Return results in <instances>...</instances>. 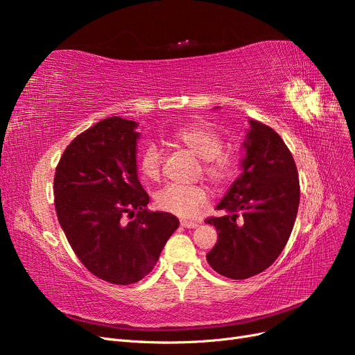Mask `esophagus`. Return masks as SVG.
Returning <instances> with one entry per match:
<instances>
[{"mask_svg": "<svg viewBox=\"0 0 355 355\" xmlns=\"http://www.w3.org/2000/svg\"><path fill=\"white\" fill-rule=\"evenodd\" d=\"M180 225L184 228H197L198 222H192V220H180Z\"/></svg>", "mask_w": 355, "mask_h": 355, "instance_id": "34e87169", "label": "esophagus"}]
</instances>
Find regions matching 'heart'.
<instances>
[{"label":"heart","mask_w":355,"mask_h":355,"mask_svg":"<svg viewBox=\"0 0 355 355\" xmlns=\"http://www.w3.org/2000/svg\"><path fill=\"white\" fill-rule=\"evenodd\" d=\"M171 139L187 148L202 161V173L214 185L222 187L232 180L237 164L231 155L222 154L220 135L206 123L180 125L171 133ZM163 151L155 144H149L141 155V170L145 178L157 180L161 175ZM209 200V192L202 185H167L155 196L157 206L179 218H196Z\"/></svg>","instance_id":"heart-1"}]
</instances>
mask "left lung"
I'll return each mask as SVG.
<instances>
[{
    "label": "left lung",
    "mask_w": 355,
    "mask_h": 355,
    "mask_svg": "<svg viewBox=\"0 0 355 355\" xmlns=\"http://www.w3.org/2000/svg\"><path fill=\"white\" fill-rule=\"evenodd\" d=\"M249 123L243 173L216 207L225 216L206 219L218 231L207 262L232 280H245L275 262L292 234L300 197L295 159L280 135Z\"/></svg>",
    "instance_id": "left-lung-1"
}]
</instances>
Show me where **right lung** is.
Masks as SVG:
<instances>
[{"label": "right lung", "instance_id": "obj_1", "mask_svg": "<svg viewBox=\"0 0 355 355\" xmlns=\"http://www.w3.org/2000/svg\"><path fill=\"white\" fill-rule=\"evenodd\" d=\"M136 128V121L111 116L78 135L59 159L53 187L58 219L75 254L101 280L121 286L153 271L179 227L175 214L146 209Z\"/></svg>", "mask_w": 355, "mask_h": 355}]
</instances>
